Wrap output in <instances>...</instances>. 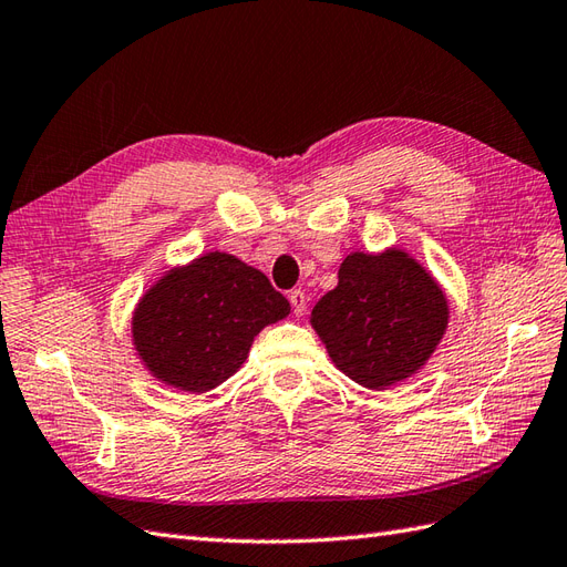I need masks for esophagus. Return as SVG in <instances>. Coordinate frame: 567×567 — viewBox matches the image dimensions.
Returning <instances> with one entry per match:
<instances>
[{"instance_id": "1", "label": "esophagus", "mask_w": 567, "mask_h": 567, "mask_svg": "<svg viewBox=\"0 0 567 567\" xmlns=\"http://www.w3.org/2000/svg\"><path fill=\"white\" fill-rule=\"evenodd\" d=\"M289 305H292V311L297 316H301L307 311V295L301 292V289H292V292H289Z\"/></svg>"}]
</instances>
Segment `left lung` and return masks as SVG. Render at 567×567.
I'll return each instance as SVG.
<instances>
[{
  "label": "left lung",
  "instance_id": "left-lung-1",
  "mask_svg": "<svg viewBox=\"0 0 567 567\" xmlns=\"http://www.w3.org/2000/svg\"><path fill=\"white\" fill-rule=\"evenodd\" d=\"M450 323L437 280L401 248L354 251L338 287L311 311L333 364L364 389H389L423 367Z\"/></svg>",
  "mask_w": 567,
  "mask_h": 567
}]
</instances>
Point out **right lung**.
Masks as SVG:
<instances>
[{
    "label": "right lung",
    "mask_w": 567,
    "mask_h": 567,
    "mask_svg": "<svg viewBox=\"0 0 567 567\" xmlns=\"http://www.w3.org/2000/svg\"><path fill=\"white\" fill-rule=\"evenodd\" d=\"M289 301L260 270L231 254H205L164 272L137 301L133 346L166 386L205 393L246 362L262 328Z\"/></svg>",
    "instance_id": "obj_1"
}]
</instances>
